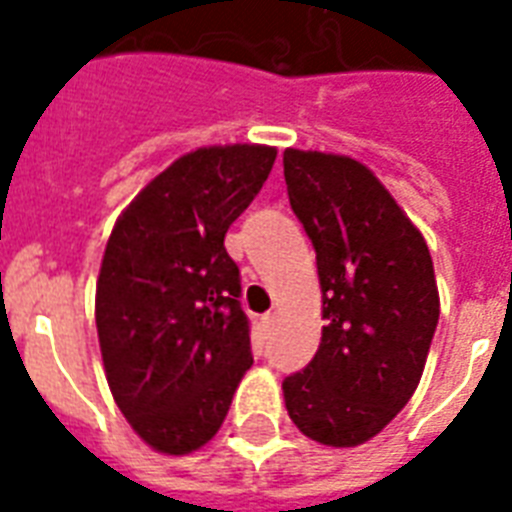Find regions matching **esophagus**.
Masks as SVG:
<instances>
[{
	"label": "esophagus",
	"mask_w": 512,
	"mask_h": 512,
	"mask_svg": "<svg viewBox=\"0 0 512 512\" xmlns=\"http://www.w3.org/2000/svg\"><path fill=\"white\" fill-rule=\"evenodd\" d=\"M279 324V311H271V313H265L263 319H260V327L265 329V332H273V327Z\"/></svg>",
	"instance_id": "34e87169"
}]
</instances>
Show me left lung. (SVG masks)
<instances>
[{"label": "left lung", "instance_id": "left-lung-1", "mask_svg": "<svg viewBox=\"0 0 512 512\" xmlns=\"http://www.w3.org/2000/svg\"><path fill=\"white\" fill-rule=\"evenodd\" d=\"M289 204L311 236L321 284V345L281 382L289 420L316 444L374 438L420 385L438 324L430 249L366 164L284 151Z\"/></svg>", "mask_w": 512, "mask_h": 512}]
</instances>
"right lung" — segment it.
I'll use <instances>...</instances> for the list:
<instances>
[{
    "instance_id": "right-lung-1",
    "label": "right lung",
    "mask_w": 512,
    "mask_h": 512,
    "mask_svg": "<svg viewBox=\"0 0 512 512\" xmlns=\"http://www.w3.org/2000/svg\"><path fill=\"white\" fill-rule=\"evenodd\" d=\"M276 148L204 146L124 207L108 236L95 324L108 388L154 452L215 438L252 366L239 265L225 233L271 175Z\"/></svg>"
}]
</instances>
